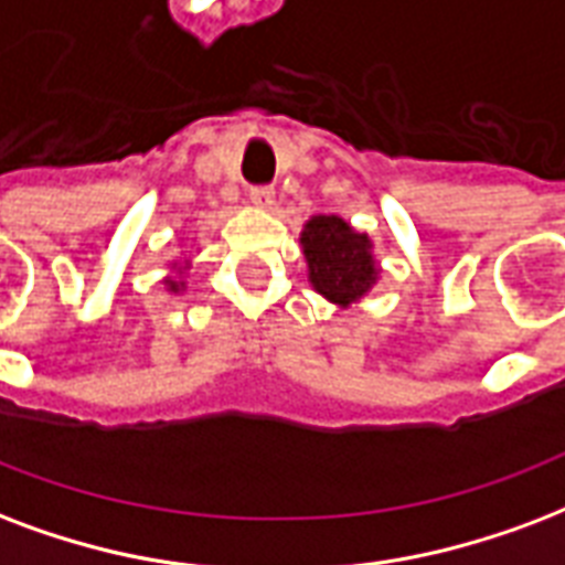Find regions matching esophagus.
Wrapping results in <instances>:
<instances>
[{
	"label": "esophagus",
	"instance_id": "esophagus-1",
	"mask_svg": "<svg viewBox=\"0 0 565 565\" xmlns=\"http://www.w3.org/2000/svg\"><path fill=\"white\" fill-rule=\"evenodd\" d=\"M248 198H252V204L269 206V204H273L275 192H273V186H252V189H248Z\"/></svg>",
	"mask_w": 565,
	"mask_h": 565
}]
</instances>
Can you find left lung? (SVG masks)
Listing matches in <instances>:
<instances>
[{"label":"left lung","mask_w":565,"mask_h":565,"mask_svg":"<svg viewBox=\"0 0 565 565\" xmlns=\"http://www.w3.org/2000/svg\"><path fill=\"white\" fill-rule=\"evenodd\" d=\"M313 290L334 305H352L376 284V260L367 234H355L338 215H313L301 231Z\"/></svg>","instance_id":"left-lung-1"}]
</instances>
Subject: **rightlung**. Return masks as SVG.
<instances>
[{
    "mask_svg": "<svg viewBox=\"0 0 565 565\" xmlns=\"http://www.w3.org/2000/svg\"><path fill=\"white\" fill-rule=\"evenodd\" d=\"M171 284V290H180V284H174V281H168Z\"/></svg>",
    "mask_w": 565,
    "mask_h": 565,
    "instance_id": "1",
    "label": "right lung"
}]
</instances>
